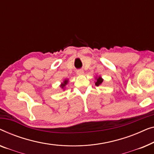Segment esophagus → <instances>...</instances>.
I'll return each instance as SVG.
<instances>
[{
    "instance_id": "34e87169",
    "label": "esophagus",
    "mask_w": 154,
    "mask_h": 154,
    "mask_svg": "<svg viewBox=\"0 0 154 154\" xmlns=\"http://www.w3.org/2000/svg\"><path fill=\"white\" fill-rule=\"evenodd\" d=\"M84 71L82 70H79L77 71V74L78 75H84Z\"/></svg>"
}]
</instances>
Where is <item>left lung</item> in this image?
Returning <instances> with one entry per match:
<instances>
[{"label": "left lung", "instance_id": "left-lung-1", "mask_svg": "<svg viewBox=\"0 0 154 154\" xmlns=\"http://www.w3.org/2000/svg\"><path fill=\"white\" fill-rule=\"evenodd\" d=\"M103 78L101 77H98V78H96V83H95V84H96V86H98L100 85H101L102 83H103Z\"/></svg>", "mask_w": 154, "mask_h": 154}]
</instances>
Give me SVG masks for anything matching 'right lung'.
Listing matches in <instances>:
<instances>
[{"instance_id": "1", "label": "right lung", "mask_w": 154, "mask_h": 154, "mask_svg": "<svg viewBox=\"0 0 154 154\" xmlns=\"http://www.w3.org/2000/svg\"><path fill=\"white\" fill-rule=\"evenodd\" d=\"M68 79H65L64 81H63V83L60 84V87H61V88H63L64 89V88H65V86H66V85H67V84H68Z\"/></svg>"}]
</instances>
